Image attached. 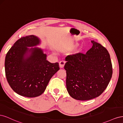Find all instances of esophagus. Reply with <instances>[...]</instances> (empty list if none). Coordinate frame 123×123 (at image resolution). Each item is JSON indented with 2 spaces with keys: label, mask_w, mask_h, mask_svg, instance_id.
I'll use <instances>...</instances> for the list:
<instances>
[{
  "label": "esophagus",
  "mask_w": 123,
  "mask_h": 123,
  "mask_svg": "<svg viewBox=\"0 0 123 123\" xmlns=\"http://www.w3.org/2000/svg\"><path fill=\"white\" fill-rule=\"evenodd\" d=\"M65 63H66V62L64 61H62L59 62V67H60V68H64Z\"/></svg>",
  "instance_id": "1"
}]
</instances>
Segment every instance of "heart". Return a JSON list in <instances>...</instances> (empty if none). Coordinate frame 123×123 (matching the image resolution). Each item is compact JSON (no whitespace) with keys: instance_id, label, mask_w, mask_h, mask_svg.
Segmentation results:
<instances>
[{"instance_id":"obj_1","label":"heart","mask_w":123,"mask_h":123,"mask_svg":"<svg viewBox=\"0 0 123 123\" xmlns=\"http://www.w3.org/2000/svg\"><path fill=\"white\" fill-rule=\"evenodd\" d=\"M76 46H77V44H75V45L74 46V47H76ZM82 50H83V49H82V48H80V49H79V50H77V53H80V52H81L82 51Z\"/></svg>"}]
</instances>
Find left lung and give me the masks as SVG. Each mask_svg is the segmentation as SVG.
Listing matches in <instances>:
<instances>
[{
  "mask_svg": "<svg viewBox=\"0 0 123 123\" xmlns=\"http://www.w3.org/2000/svg\"><path fill=\"white\" fill-rule=\"evenodd\" d=\"M92 48L86 54L79 53L66 57V86L69 95L80 100L98 97L108 85L112 66L108 51L92 40Z\"/></svg>",
  "mask_w": 123,
  "mask_h": 123,
  "instance_id": "left-lung-1",
  "label": "left lung"
}]
</instances>
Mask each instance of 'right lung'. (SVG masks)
<instances>
[{
	"mask_svg": "<svg viewBox=\"0 0 123 123\" xmlns=\"http://www.w3.org/2000/svg\"><path fill=\"white\" fill-rule=\"evenodd\" d=\"M40 43L34 35L21 37L6 53L5 73L13 90L20 95L35 98L43 94L51 77L59 69L58 62L46 60L47 55L38 48L28 49ZM29 51V57L25 55Z\"/></svg>",
	"mask_w": 123,
	"mask_h": 123,
	"instance_id": "add662e5",
	"label": "right lung"
}]
</instances>
